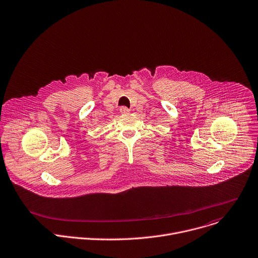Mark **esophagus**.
Here are the masks:
<instances>
[{"label": "esophagus", "mask_w": 258, "mask_h": 258, "mask_svg": "<svg viewBox=\"0 0 258 258\" xmlns=\"http://www.w3.org/2000/svg\"><path fill=\"white\" fill-rule=\"evenodd\" d=\"M119 111H120L121 113H128V112H130V109H128L127 107H124V106H122V107H120Z\"/></svg>", "instance_id": "esophagus-1"}]
</instances>
